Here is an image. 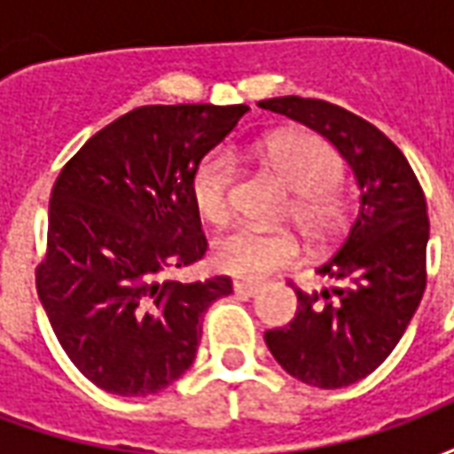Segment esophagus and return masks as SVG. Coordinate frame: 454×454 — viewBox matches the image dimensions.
Returning <instances> with one entry per match:
<instances>
[{"instance_id": "1", "label": "esophagus", "mask_w": 454, "mask_h": 454, "mask_svg": "<svg viewBox=\"0 0 454 454\" xmlns=\"http://www.w3.org/2000/svg\"><path fill=\"white\" fill-rule=\"evenodd\" d=\"M233 292L243 296H255L260 292V285H255V282H233Z\"/></svg>"}]
</instances>
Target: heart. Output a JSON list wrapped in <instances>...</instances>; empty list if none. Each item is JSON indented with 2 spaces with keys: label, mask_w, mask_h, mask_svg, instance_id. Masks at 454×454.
<instances>
[{
  "label": "heart",
  "mask_w": 454,
  "mask_h": 454,
  "mask_svg": "<svg viewBox=\"0 0 454 454\" xmlns=\"http://www.w3.org/2000/svg\"><path fill=\"white\" fill-rule=\"evenodd\" d=\"M262 158L279 179L294 192L292 221L314 243L338 233L342 204L333 187L340 179V158L331 143L311 133H279L262 143ZM236 182V160L228 150H211L192 175L194 207L208 223H226L231 216V192ZM299 255L289 233H267L255 228H236L218 240V267L233 277L262 279L285 270Z\"/></svg>",
  "instance_id": "heart-1"
}]
</instances>
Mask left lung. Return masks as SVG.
<instances>
[{
	"mask_svg": "<svg viewBox=\"0 0 454 454\" xmlns=\"http://www.w3.org/2000/svg\"><path fill=\"white\" fill-rule=\"evenodd\" d=\"M260 106L325 136L360 187L357 216L316 270L335 286L321 294L294 289V321L265 333L270 352L292 377L318 389H340L389 357L423 299L426 194L403 153L357 114L304 97H277Z\"/></svg>",
	"mask_w": 454,
	"mask_h": 454,
	"instance_id": "left-lung-1",
	"label": "left lung"
}]
</instances>
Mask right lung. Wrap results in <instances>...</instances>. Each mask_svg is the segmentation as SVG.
<instances>
[{"label":"right lung","instance_id":"add662e5","mask_svg":"<svg viewBox=\"0 0 454 454\" xmlns=\"http://www.w3.org/2000/svg\"><path fill=\"white\" fill-rule=\"evenodd\" d=\"M246 104H150L94 133L55 179L35 289L58 342L99 389L148 396L192 367L228 277L182 285L207 236L192 175Z\"/></svg>","mask_w":454,"mask_h":454}]
</instances>
